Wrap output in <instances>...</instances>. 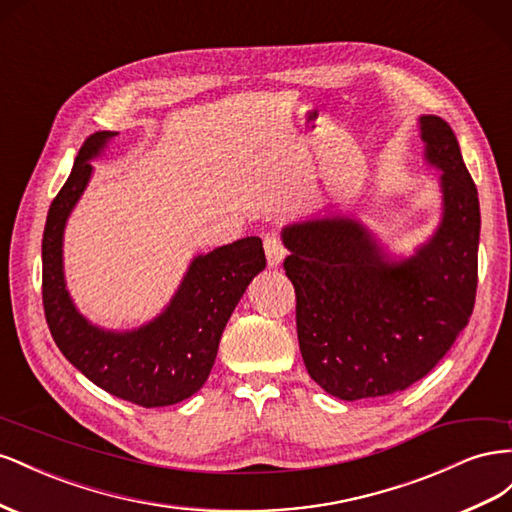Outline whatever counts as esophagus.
<instances>
[{
  "label": "esophagus",
  "instance_id": "1",
  "mask_svg": "<svg viewBox=\"0 0 512 512\" xmlns=\"http://www.w3.org/2000/svg\"><path fill=\"white\" fill-rule=\"evenodd\" d=\"M264 251H266V259H268V266L270 268H276L283 264V259L287 255L283 242L276 238V236H266L264 240Z\"/></svg>",
  "mask_w": 512,
  "mask_h": 512
}]
</instances>
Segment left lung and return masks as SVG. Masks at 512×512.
Segmentation results:
<instances>
[{
  "label": "left lung",
  "mask_w": 512,
  "mask_h": 512,
  "mask_svg": "<svg viewBox=\"0 0 512 512\" xmlns=\"http://www.w3.org/2000/svg\"><path fill=\"white\" fill-rule=\"evenodd\" d=\"M425 163L440 171L442 216L414 255L394 259L356 216L285 225L304 367L343 401L410 388L455 343L474 309L480 206L452 128L420 115Z\"/></svg>",
  "instance_id": "8db88e82"
}]
</instances>
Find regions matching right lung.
<instances>
[{
    "label": "right lung",
    "instance_id": "right-lung-1",
    "mask_svg": "<svg viewBox=\"0 0 512 512\" xmlns=\"http://www.w3.org/2000/svg\"><path fill=\"white\" fill-rule=\"evenodd\" d=\"M115 130L83 143L62 191L53 199L42 236V304L55 345L98 388L141 407L180 403L206 384L223 330L255 276L266 268L257 236L193 257L169 304L148 324L107 330L72 302L64 276V231Z\"/></svg>",
    "mask_w": 512,
    "mask_h": 512
}]
</instances>
